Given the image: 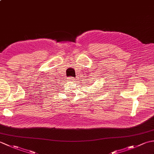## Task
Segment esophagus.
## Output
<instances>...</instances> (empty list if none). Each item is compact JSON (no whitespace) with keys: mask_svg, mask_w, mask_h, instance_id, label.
<instances>
[{"mask_svg":"<svg viewBox=\"0 0 154 154\" xmlns=\"http://www.w3.org/2000/svg\"><path fill=\"white\" fill-rule=\"evenodd\" d=\"M68 79H69V80L70 81H72V82H74V81H75V78H74V77H69Z\"/></svg>","mask_w":154,"mask_h":154,"instance_id":"obj_1","label":"esophagus"}]
</instances>
